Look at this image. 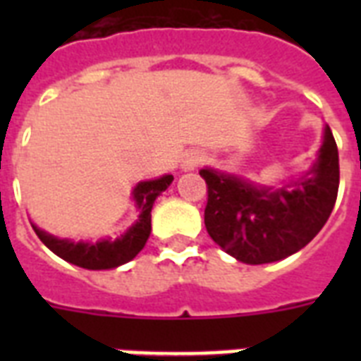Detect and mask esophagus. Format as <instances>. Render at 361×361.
Masks as SVG:
<instances>
[{
	"label": "esophagus",
	"mask_w": 361,
	"mask_h": 361,
	"mask_svg": "<svg viewBox=\"0 0 361 361\" xmlns=\"http://www.w3.org/2000/svg\"><path fill=\"white\" fill-rule=\"evenodd\" d=\"M204 161V153L200 149H191V152H187L181 159V170L183 172H191L198 166V164Z\"/></svg>",
	"instance_id": "34e87169"
}]
</instances>
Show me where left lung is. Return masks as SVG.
Listing matches in <instances>:
<instances>
[{"instance_id": "left-lung-1", "label": "left lung", "mask_w": 361, "mask_h": 361, "mask_svg": "<svg viewBox=\"0 0 361 361\" xmlns=\"http://www.w3.org/2000/svg\"><path fill=\"white\" fill-rule=\"evenodd\" d=\"M208 185L204 223L212 240L243 264H269L307 245L326 225L339 189V153L331 129L311 169L283 185L202 169Z\"/></svg>"}]
</instances>
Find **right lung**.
<instances>
[{
  "label": "right lung",
  "mask_w": 361,
  "mask_h": 361,
  "mask_svg": "<svg viewBox=\"0 0 361 361\" xmlns=\"http://www.w3.org/2000/svg\"><path fill=\"white\" fill-rule=\"evenodd\" d=\"M174 180L172 174H164L157 180L140 181L133 189V200L138 209V219L118 238H104L99 241H73L58 238L41 231L37 225L33 231L44 245L67 262L86 269H112L129 262L144 249L152 232V208L155 198Z\"/></svg>",
  "instance_id": "right-lung-1"
}]
</instances>
